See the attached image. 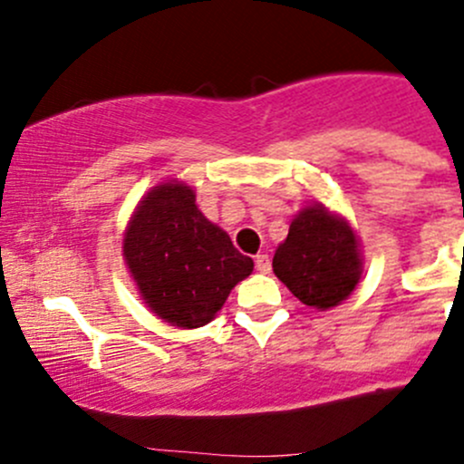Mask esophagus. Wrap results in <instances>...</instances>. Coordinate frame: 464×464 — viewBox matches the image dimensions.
Wrapping results in <instances>:
<instances>
[{
    "label": "esophagus",
    "mask_w": 464,
    "mask_h": 464,
    "mask_svg": "<svg viewBox=\"0 0 464 464\" xmlns=\"http://www.w3.org/2000/svg\"><path fill=\"white\" fill-rule=\"evenodd\" d=\"M256 269H258L260 274H269V271H271V260H269V256H266V254H258V256H256Z\"/></svg>",
    "instance_id": "obj_1"
}]
</instances>
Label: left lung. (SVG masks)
Wrapping results in <instances>:
<instances>
[{"mask_svg":"<svg viewBox=\"0 0 464 464\" xmlns=\"http://www.w3.org/2000/svg\"><path fill=\"white\" fill-rule=\"evenodd\" d=\"M274 274L305 305L316 310L339 305L362 276L353 228L323 206H310L289 224L287 240L276 249Z\"/></svg>","mask_w":464,"mask_h":464,"instance_id":"obj_1","label":"left lung"}]
</instances>
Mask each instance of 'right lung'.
<instances>
[{"label": "right lung", "mask_w": 464, "mask_h": 464, "mask_svg": "<svg viewBox=\"0 0 464 464\" xmlns=\"http://www.w3.org/2000/svg\"><path fill=\"white\" fill-rule=\"evenodd\" d=\"M123 256L143 301L177 327L206 325L254 260L210 224L184 184H161L134 210Z\"/></svg>", "instance_id": "obj_1"}]
</instances>
